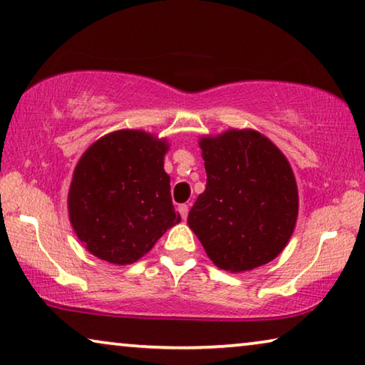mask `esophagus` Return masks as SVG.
Returning a JSON list of instances; mask_svg holds the SVG:
<instances>
[{"instance_id":"obj_1","label":"esophagus","mask_w":365,"mask_h":365,"mask_svg":"<svg viewBox=\"0 0 365 365\" xmlns=\"http://www.w3.org/2000/svg\"><path fill=\"white\" fill-rule=\"evenodd\" d=\"M178 212H180L182 219H187V216H188V205H180V206H178Z\"/></svg>"}]
</instances>
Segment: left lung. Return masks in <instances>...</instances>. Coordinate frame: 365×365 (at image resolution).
Masks as SVG:
<instances>
[{
	"mask_svg": "<svg viewBox=\"0 0 365 365\" xmlns=\"http://www.w3.org/2000/svg\"><path fill=\"white\" fill-rule=\"evenodd\" d=\"M206 188L188 225L219 269L244 273L284 250L299 214L292 167L262 133L230 128L200 138Z\"/></svg>",
	"mask_w": 365,
	"mask_h": 365,
	"instance_id": "obj_1",
	"label": "left lung"
}]
</instances>
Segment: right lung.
Wrapping results in <instances>:
<instances>
[{"mask_svg": "<svg viewBox=\"0 0 365 365\" xmlns=\"http://www.w3.org/2000/svg\"><path fill=\"white\" fill-rule=\"evenodd\" d=\"M170 144L143 130H117L86 149L74 167L68 214L86 250L131 264L182 221L173 210L164 158Z\"/></svg>", "mask_w": 365, "mask_h": 365, "instance_id": "right-lung-1", "label": "right lung"}]
</instances>
